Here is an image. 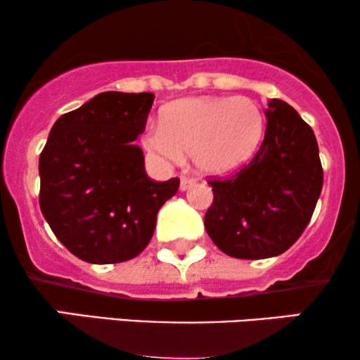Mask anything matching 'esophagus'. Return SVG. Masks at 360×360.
<instances>
[{
  "label": "esophagus",
  "instance_id": "obj_1",
  "mask_svg": "<svg viewBox=\"0 0 360 360\" xmlns=\"http://www.w3.org/2000/svg\"><path fill=\"white\" fill-rule=\"evenodd\" d=\"M195 185V181H193L192 179H188V176H180V190L181 192H187V190H190Z\"/></svg>",
  "mask_w": 360,
  "mask_h": 360
}]
</instances>
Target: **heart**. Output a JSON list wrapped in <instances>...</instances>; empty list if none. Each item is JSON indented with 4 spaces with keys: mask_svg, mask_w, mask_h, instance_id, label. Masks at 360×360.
<instances>
[{
    "mask_svg": "<svg viewBox=\"0 0 360 360\" xmlns=\"http://www.w3.org/2000/svg\"><path fill=\"white\" fill-rule=\"evenodd\" d=\"M264 116L249 97H188L167 105L143 145L165 163L192 155L198 172L221 176L244 167L263 141Z\"/></svg>",
    "mask_w": 360,
    "mask_h": 360,
    "instance_id": "obj_1",
    "label": "heart"
}]
</instances>
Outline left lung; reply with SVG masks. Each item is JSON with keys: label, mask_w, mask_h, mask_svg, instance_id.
<instances>
[{"label": "left lung", "mask_w": 360, "mask_h": 360, "mask_svg": "<svg viewBox=\"0 0 360 360\" xmlns=\"http://www.w3.org/2000/svg\"><path fill=\"white\" fill-rule=\"evenodd\" d=\"M259 150L243 170L209 181L214 202L207 234L239 259L280 256L297 243L314 214L323 185L314 129L281 99H269Z\"/></svg>", "instance_id": "obj_1"}]
</instances>
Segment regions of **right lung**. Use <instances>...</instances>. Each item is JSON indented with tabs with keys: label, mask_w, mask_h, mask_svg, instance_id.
Here are the masks:
<instances>
[{
	"label": "right lung",
	"mask_w": 360,
	"mask_h": 360,
	"mask_svg": "<svg viewBox=\"0 0 360 360\" xmlns=\"http://www.w3.org/2000/svg\"><path fill=\"white\" fill-rule=\"evenodd\" d=\"M153 101L151 92H101L50 129L38 163L40 209L57 239L86 263L136 257L158 210L179 190V179L146 175L134 145Z\"/></svg>",
	"instance_id": "obj_1"
}]
</instances>
